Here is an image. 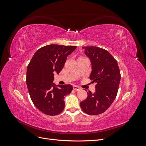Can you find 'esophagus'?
<instances>
[{
    "label": "esophagus",
    "mask_w": 146,
    "mask_h": 146,
    "mask_svg": "<svg viewBox=\"0 0 146 146\" xmlns=\"http://www.w3.org/2000/svg\"><path fill=\"white\" fill-rule=\"evenodd\" d=\"M73 89H74V90H75V91H78V90H80L81 88L79 87V86H76V85H74L73 86Z\"/></svg>",
    "instance_id": "1"
}]
</instances>
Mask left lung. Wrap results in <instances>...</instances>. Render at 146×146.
<instances>
[{
	"label": "left lung",
	"instance_id": "8db88e82",
	"mask_svg": "<svg viewBox=\"0 0 146 146\" xmlns=\"http://www.w3.org/2000/svg\"><path fill=\"white\" fill-rule=\"evenodd\" d=\"M82 48L91 63L90 78L96 85L94 93L87 92V98L80 105L85 113L97 115L105 112L115 99L121 73L117 61L108 51L96 46Z\"/></svg>",
	"mask_w": 146,
	"mask_h": 146
}]
</instances>
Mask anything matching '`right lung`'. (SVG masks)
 I'll list each match as a JSON object with an SVG mask.
<instances>
[{
  "label": "right lung",
  "mask_w": 146,
  "mask_h": 146,
  "mask_svg": "<svg viewBox=\"0 0 146 146\" xmlns=\"http://www.w3.org/2000/svg\"><path fill=\"white\" fill-rule=\"evenodd\" d=\"M76 46L50 44L35 53L27 66L26 83L30 98L39 111L55 116L63 111L64 97L72 90L71 85L53 83L54 74L64 67L67 56Z\"/></svg>",
  "instance_id": "right-lung-1"
}]
</instances>
